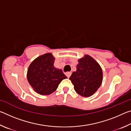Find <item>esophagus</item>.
I'll return each mask as SVG.
<instances>
[{
  "label": "esophagus",
  "instance_id": "esophagus-1",
  "mask_svg": "<svg viewBox=\"0 0 131 131\" xmlns=\"http://www.w3.org/2000/svg\"><path fill=\"white\" fill-rule=\"evenodd\" d=\"M71 74H72V73H71V72H66V73H65L66 76H67V77H68V78H69L70 76H71Z\"/></svg>",
  "mask_w": 131,
  "mask_h": 131
}]
</instances>
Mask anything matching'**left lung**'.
<instances>
[{
	"instance_id": "8db88e82",
	"label": "left lung",
	"mask_w": 131,
	"mask_h": 131,
	"mask_svg": "<svg viewBox=\"0 0 131 131\" xmlns=\"http://www.w3.org/2000/svg\"><path fill=\"white\" fill-rule=\"evenodd\" d=\"M76 71L69 79L77 94L83 97L94 94L100 87L103 80L102 69L99 64L89 55L78 59Z\"/></svg>"
}]
</instances>
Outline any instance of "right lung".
I'll use <instances>...</instances> for the list:
<instances>
[{
	"label": "right lung",
	"mask_w": 131,
	"mask_h": 131,
	"mask_svg": "<svg viewBox=\"0 0 131 131\" xmlns=\"http://www.w3.org/2000/svg\"><path fill=\"white\" fill-rule=\"evenodd\" d=\"M55 58L48 52L37 57L29 66L27 79L35 92L41 95L51 94L59 83L67 78L62 70L54 67Z\"/></svg>",
	"instance_id": "right-lung-1"
}]
</instances>
